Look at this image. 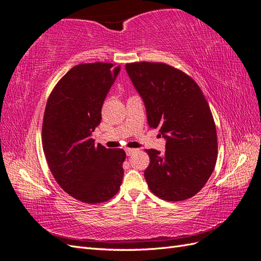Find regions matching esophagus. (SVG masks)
I'll list each match as a JSON object with an SVG mask.
<instances>
[{
  "label": "esophagus",
  "mask_w": 261,
  "mask_h": 261,
  "mask_svg": "<svg viewBox=\"0 0 261 261\" xmlns=\"http://www.w3.org/2000/svg\"><path fill=\"white\" fill-rule=\"evenodd\" d=\"M136 150L135 148H125V152H126V155L127 156H130L133 153H134Z\"/></svg>",
  "instance_id": "obj_1"
}]
</instances>
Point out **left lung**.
<instances>
[{"mask_svg":"<svg viewBox=\"0 0 261 261\" xmlns=\"http://www.w3.org/2000/svg\"><path fill=\"white\" fill-rule=\"evenodd\" d=\"M145 106L150 128H160L166 151L147 150L148 188L164 200L193 197L215 168L217 137L210 106L193 79L163 63L126 64Z\"/></svg>","mask_w":261,"mask_h":261,"instance_id":"1","label":"left lung"}]
</instances>
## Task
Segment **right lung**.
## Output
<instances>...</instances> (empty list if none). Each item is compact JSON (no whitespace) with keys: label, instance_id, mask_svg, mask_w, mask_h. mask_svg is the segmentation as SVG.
I'll use <instances>...</instances> for the list:
<instances>
[{"label":"right lung","instance_id":"1","mask_svg":"<svg viewBox=\"0 0 261 261\" xmlns=\"http://www.w3.org/2000/svg\"><path fill=\"white\" fill-rule=\"evenodd\" d=\"M119 72V65L109 63L80 64L60 80L46 105L42 148L47 163L57 184L88 204L113 198L123 181L125 151L92 140Z\"/></svg>","mask_w":261,"mask_h":261}]
</instances>
